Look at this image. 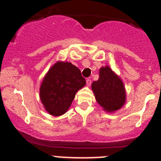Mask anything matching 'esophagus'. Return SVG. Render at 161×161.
<instances>
[{"label":"esophagus","instance_id":"esophagus-1","mask_svg":"<svg viewBox=\"0 0 161 161\" xmlns=\"http://www.w3.org/2000/svg\"><path fill=\"white\" fill-rule=\"evenodd\" d=\"M91 83H92V82H91L90 79H86V85L89 86L91 85Z\"/></svg>","mask_w":161,"mask_h":161}]
</instances>
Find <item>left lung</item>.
<instances>
[{
  "mask_svg": "<svg viewBox=\"0 0 161 161\" xmlns=\"http://www.w3.org/2000/svg\"><path fill=\"white\" fill-rule=\"evenodd\" d=\"M97 103L107 112L121 109L126 102V92L121 78L109 66L101 67L99 79L91 86Z\"/></svg>",
  "mask_w": 161,
  "mask_h": 161,
  "instance_id": "1",
  "label": "left lung"
}]
</instances>
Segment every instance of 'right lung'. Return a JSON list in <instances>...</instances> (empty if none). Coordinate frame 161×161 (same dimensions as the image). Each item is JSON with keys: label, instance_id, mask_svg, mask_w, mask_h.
I'll use <instances>...</instances> for the list:
<instances>
[{"label": "right lung", "instance_id": "1", "mask_svg": "<svg viewBox=\"0 0 161 161\" xmlns=\"http://www.w3.org/2000/svg\"><path fill=\"white\" fill-rule=\"evenodd\" d=\"M85 85V79L76 66L70 62L58 61L42 81L40 100L50 115L61 116L68 111L75 93Z\"/></svg>", "mask_w": 161, "mask_h": 161}]
</instances>
